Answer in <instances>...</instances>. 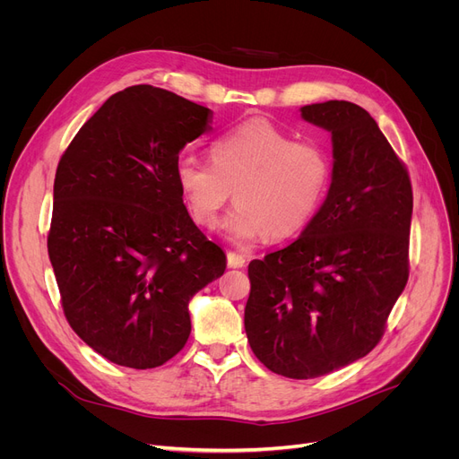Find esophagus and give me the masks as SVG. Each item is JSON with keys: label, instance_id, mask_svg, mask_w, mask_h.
I'll use <instances>...</instances> for the list:
<instances>
[{"label": "esophagus", "instance_id": "obj_1", "mask_svg": "<svg viewBox=\"0 0 459 459\" xmlns=\"http://www.w3.org/2000/svg\"><path fill=\"white\" fill-rule=\"evenodd\" d=\"M227 264H229V268H242L246 264V256L239 255V253H234V251H229L227 253Z\"/></svg>", "mask_w": 459, "mask_h": 459}]
</instances>
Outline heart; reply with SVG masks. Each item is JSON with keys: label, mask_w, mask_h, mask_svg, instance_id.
Returning <instances> with one entry per match:
<instances>
[{"label": "heart", "mask_w": 459, "mask_h": 459, "mask_svg": "<svg viewBox=\"0 0 459 459\" xmlns=\"http://www.w3.org/2000/svg\"><path fill=\"white\" fill-rule=\"evenodd\" d=\"M212 161L182 156L175 178L193 221L213 229L232 199L225 234L246 246L301 230L324 203L333 163L318 143L298 141L266 118H249L212 143Z\"/></svg>", "instance_id": "1"}]
</instances>
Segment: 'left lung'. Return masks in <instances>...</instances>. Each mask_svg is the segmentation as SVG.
<instances>
[{"mask_svg": "<svg viewBox=\"0 0 459 459\" xmlns=\"http://www.w3.org/2000/svg\"><path fill=\"white\" fill-rule=\"evenodd\" d=\"M301 117L331 132V186L298 239L249 264L246 333L264 367L312 379L381 341L409 277L413 189L367 109L329 100Z\"/></svg>", "mask_w": 459, "mask_h": 459, "instance_id": "obj_1", "label": "left lung"}]
</instances>
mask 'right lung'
<instances>
[{
	"label": "right lung",
	"mask_w": 459,
	"mask_h": 459,
	"mask_svg": "<svg viewBox=\"0 0 459 459\" xmlns=\"http://www.w3.org/2000/svg\"><path fill=\"white\" fill-rule=\"evenodd\" d=\"M212 111L152 85L104 102L63 152L48 255L65 318L120 367L147 370L187 342V303L227 256L189 217L175 178Z\"/></svg>",
	"instance_id": "right-lung-1"
}]
</instances>
